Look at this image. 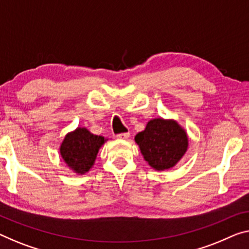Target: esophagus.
Segmentation results:
<instances>
[{
	"label": "esophagus",
	"mask_w": 249,
	"mask_h": 249,
	"mask_svg": "<svg viewBox=\"0 0 249 249\" xmlns=\"http://www.w3.org/2000/svg\"><path fill=\"white\" fill-rule=\"evenodd\" d=\"M130 137V133L129 132H124V133H118L117 138L118 139H128Z\"/></svg>",
	"instance_id": "obj_1"
}]
</instances>
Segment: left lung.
<instances>
[{
    "label": "left lung",
    "mask_w": 249,
    "mask_h": 249,
    "mask_svg": "<svg viewBox=\"0 0 249 249\" xmlns=\"http://www.w3.org/2000/svg\"><path fill=\"white\" fill-rule=\"evenodd\" d=\"M141 154L156 170L173 168L188 148V137L174 120H150L146 129L135 137Z\"/></svg>",
    "instance_id": "obj_1"
}]
</instances>
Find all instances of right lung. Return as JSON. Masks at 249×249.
Here are the masks:
<instances>
[{"mask_svg": "<svg viewBox=\"0 0 249 249\" xmlns=\"http://www.w3.org/2000/svg\"><path fill=\"white\" fill-rule=\"evenodd\" d=\"M106 139L86 128L68 133L60 147V154L69 167L78 174H86L93 166L99 149Z\"/></svg>", "mask_w": 249, "mask_h": 249, "instance_id": "right-lung-1", "label": "right lung"}]
</instances>
